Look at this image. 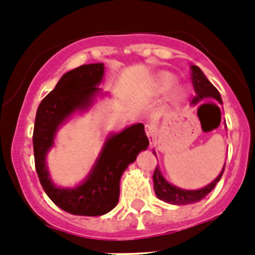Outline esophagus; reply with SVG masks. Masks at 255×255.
<instances>
[{"mask_svg": "<svg viewBox=\"0 0 255 255\" xmlns=\"http://www.w3.org/2000/svg\"><path fill=\"white\" fill-rule=\"evenodd\" d=\"M145 132H146L147 137L150 138V140H153L154 134H155V128H154L153 124H145Z\"/></svg>", "mask_w": 255, "mask_h": 255, "instance_id": "obj_1", "label": "esophagus"}]
</instances>
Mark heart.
Wrapping results in <instances>:
<instances>
[{
  "label": "heart",
  "mask_w": 255,
  "mask_h": 255,
  "mask_svg": "<svg viewBox=\"0 0 255 255\" xmlns=\"http://www.w3.org/2000/svg\"><path fill=\"white\" fill-rule=\"evenodd\" d=\"M174 85H175V83L172 79H164V80L162 81V85H160V91L162 92L170 91L171 88L174 87ZM181 97H183V92L179 91L176 93V98H181Z\"/></svg>",
  "instance_id": "b5f03b06"
}]
</instances>
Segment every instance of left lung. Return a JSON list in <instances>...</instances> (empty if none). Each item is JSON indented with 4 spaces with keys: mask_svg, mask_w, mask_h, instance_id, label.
<instances>
[{
    "mask_svg": "<svg viewBox=\"0 0 255 255\" xmlns=\"http://www.w3.org/2000/svg\"><path fill=\"white\" fill-rule=\"evenodd\" d=\"M192 83H193L194 92H196V96L192 98V105H196L198 102H201L204 98H215L218 102L222 104V98H220L219 92L210 81L207 80V78L204 75V72L201 71L200 67L197 66H192ZM155 154V153H154ZM226 166V163H224ZM223 170L219 174V176L210 183L209 185H206L205 188H201V189L197 190H185L181 189V188H177L172 184L168 183L162 174H160L158 166L154 170L153 175V181H154V190H155V194L159 200L167 202V204L172 205H188V204H194V202H198L200 200H202L204 197H206L207 194L210 193L211 190L214 189V187L217 185L218 181L220 180V177L223 175Z\"/></svg>",
    "mask_w": 255,
    "mask_h": 255,
    "instance_id": "left-lung-1",
    "label": "left lung"
}]
</instances>
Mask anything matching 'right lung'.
I'll use <instances>...</instances> for the list:
<instances>
[{"mask_svg": "<svg viewBox=\"0 0 255 255\" xmlns=\"http://www.w3.org/2000/svg\"><path fill=\"white\" fill-rule=\"evenodd\" d=\"M104 63L83 65L66 72L55 88L44 98L36 113L33 153L37 176L45 193L62 210L74 215L98 217L109 213L119 201V181L128 164L149 145L144 124H133L111 134L88 177L75 188L55 187L49 177L46 154L53 146L59 126L72 113L87 110L104 76Z\"/></svg>", "mask_w": 255, "mask_h": 255, "instance_id": "obj_1", "label": "right lung"}]
</instances>
